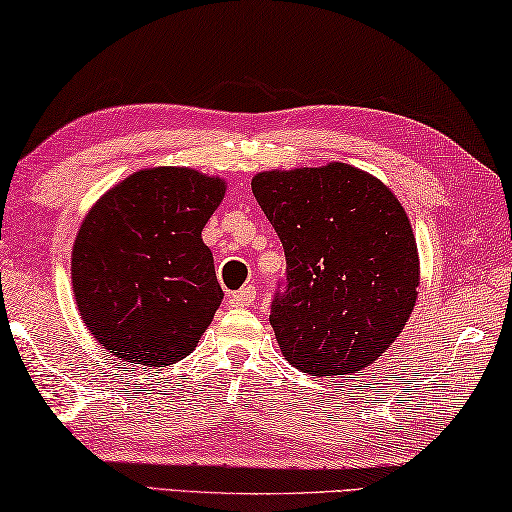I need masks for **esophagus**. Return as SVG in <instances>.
I'll list each match as a JSON object with an SVG mask.
<instances>
[{
	"mask_svg": "<svg viewBox=\"0 0 512 512\" xmlns=\"http://www.w3.org/2000/svg\"><path fill=\"white\" fill-rule=\"evenodd\" d=\"M255 300V287H243L239 291H234V294L227 296V305L230 307H248L253 305Z\"/></svg>",
	"mask_w": 512,
	"mask_h": 512,
	"instance_id": "1",
	"label": "esophagus"
}]
</instances>
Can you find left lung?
<instances>
[{"mask_svg":"<svg viewBox=\"0 0 512 512\" xmlns=\"http://www.w3.org/2000/svg\"><path fill=\"white\" fill-rule=\"evenodd\" d=\"M250 184L287 257L271 305L282 355L310 376L362 373L401 335L417 300V241L399 198L337 161L264 170Z\"/></svg>","mask_w":512,"mask_h":512,"instance_id":"1","label":"left lung"}]
</instances>
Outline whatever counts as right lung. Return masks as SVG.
<instances>
[{"instance_id":"add662e5","label":"right lung","mask_w":512,"mask_h":512,"mask_svg":"<svg viewBox=\"0 0 512 512\" xmlns=\"http://www.w3.org/2000/svg\"><path fill=\"white\" fill-rule=\"evenodd\" d=\"M225 180L159 166L95 202L72 246L79 316L123 362L168 367L198 346L223 300L202 227Z\"/></svg>"}]
</instances>
